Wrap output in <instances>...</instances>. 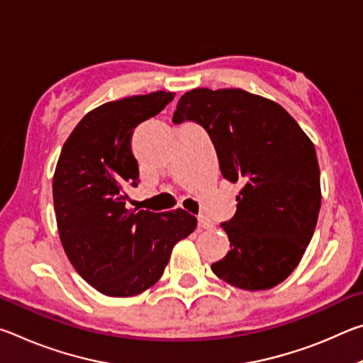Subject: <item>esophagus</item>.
I'll use <instances>...</instances> for the list:
<instances>
[{"label":"esophagus","instance_id":"obj_1","mask_svg":"<svg viewBox=\"0 0 363 363\" xmlns=\"http://www.w3.org/2000/svg\"><path fill=\"white\" fill-rule=\"evenodd\" d=\"M199 225L201 227V229H206V230H211L214 224L211 219H208L206 216H199Z\"/></svg>","mask_w":363,"mask_h":363}]
</instances>
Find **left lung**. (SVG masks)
Returning <instances> with one entry per match:
<instances>
[{
    "mask_svg": "<svg viewBox=\"0 0 363 363\" xmlns=\"http://www.w3.org/2000/svg\"><path fill=\"white\" fill-rule=\"evenodd\" d=\"M184 120L210 134L224 179L243 184L235 216L220 224L230 250L211 270L240 290L277 286L298 267L320 211L314 144L277 102L238 88L187 91L173 115Z\"/></svg>",
    "mask_w": 363,
    "mask_h": 363,
    "instance_id": "left-lung-1",
    "label": "left lung"
}]
</instances>
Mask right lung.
I'll return each mask as SVG.
<instances>
[{"instance_id":"1","label":"right lung","mask_w":363,"mask_h":363,"mask_svg":"<svg viewBox=\"0 0 363 363\" xmlns=\"http://www.w3.org/2000/svg\"><path fill=\"white\" fill-rule=\"evenodd\" d=\"M174 99L155 91L106 102L86 113L65 140L52 177L57 230L77 272L112 298H131L162 277L174 245L195 230L196 218L126 210L125 187L136 186L133 130Z\"/></svg>"}]
</instances>
